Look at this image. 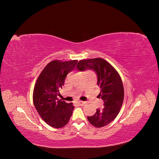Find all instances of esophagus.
Wrapping results in <instances>:
<instances>
[{
	"mask_svg": "<svg viewBox=\"0 0 159 159\" xmlns=\"http://www.w3.org/2000/svg\"><path fill=\"white\" fill-rule=\"evenodd\" d=\"M77 103H78V105H80V106H82V105H84L85 104V102H81V101H80V102H77Z\"/></svg>",
	"mask_w": 159,
	"mask_h": 159,
	"instance_id": "34e87169",
	"label": "esophagus"
}]
</instances>
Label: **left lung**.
<instances>
[{
    "mask_svg": "<svg viewBox=\"0 0 159 159\" xmlns=\"http://www.w3.org/2000/svg\"><path fill=\"white\" fill-rule=\"evenodd\" d=\"M77 68L80 71L91 70L98 77L99 94L104 102L102 110L97 109L93 116L88 117L89 123L95 127L107 125L117 116L124 99V88L118 72L107 61L102 58L80 60Z\"/></svg>",
    "mask_w": 159,
    "mask_h": 159,
    "instance_id": "left-lung-1",
    "label": "left lung"
}]
</instances>
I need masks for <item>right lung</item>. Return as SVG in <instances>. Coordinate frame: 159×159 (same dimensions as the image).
<instances>
[{
    "label": "right lung",
    "mask_w": 159,
    "mask_h": 159,
    "mask_svg": "<svg viewBox=\"0 0 159 159\" xmlns=\"http://www.w3.org/2000/svg\"><path fill=\"white\" fill-rule=\"evenodd\" d=\"M78 60H54L38 76L33 91V102L42 119L50 126L61 128L68 123L74 106L57 99L66 75L74 69Z\"/></svg>",
    "instance_id": "right-lung-1"
}]
</instances>
